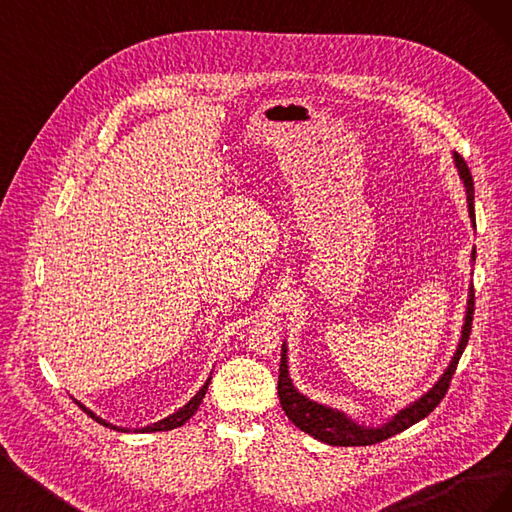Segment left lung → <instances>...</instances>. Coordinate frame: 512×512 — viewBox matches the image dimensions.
<instances>
[{
    "label": "left lung",
    "instance_id": "8db88e82",
    "mask_svg": "<svg viewBox=\"0 0 512 512\" xmlns=\"http://www.w3.org/2000/svg\"><path fill=\"white\" fill-rule=\"evenodd\" d=\"M453 158H455V166L459 170V177H461L463 185H466L468 211H470L472 226H476V218H474V181H472V175H470V168H468L466 160L459 156V153H453ZM472 260H476V250H472ZM472 316H474V286L470 288V294H468L466 322H463L459 346L453 354L451 363H448L446 371L423 397H418L414 404L406 406L404 410H399L391 418V421H386L380 427L359 425L356 421H352L350 416H346L344 412H339V410L329 408V406H322V404H318V401L307 399L305 395H301L297 389H294L292 380L288 376L286 344L282 346L280 378H277V397H280L282 410L301 431H305L312 438H316L324 444H331V446H369V444H376V442L391 438V436H395V433H401L404 429L412 427L414 423L423 421V418L429 412H433V408H436L440 401L444 399L448 386H451V380H453V374H455L461 354L468 346L470 331H472Z\"/></svg>",
    "mask_w": 512,
    "mask_h": 512
}]
</instances>
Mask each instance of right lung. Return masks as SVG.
Here are the masks:
<instances>
[{"label": "right lung", "mask_w": 512, "mask_h": 512, "mask_svg": "<svg viewBox=\"0 0 512 512\" xmlns=\"http://www.w3.org/2000/svg\"><path fill=\"white\" fill-rule=\"evenodd\" d=\"M209 382H211V378H207V382L203 384V389H200L188 404H185L183 408H179L175 414H170V416H166V418H162V421H158V423H153V425H147V427H143V429H134V431H143V433H147V431H168V429H175V427H181L183 423H188L190 418L194 416V412L198 410V406H200V401H203V397H205V393H207V389H209ZM76 404H79V408L83 410V412H87L91 418H94V421H98L100 425H106V427H111V429H117V431H130V429H126V427H115V425H111V423H106L104 418H100V416H96L94 412H91L89 408H85L81 401H76Z\"/></svg>", "instance_id": "right-lung-1"}]
</instances>
